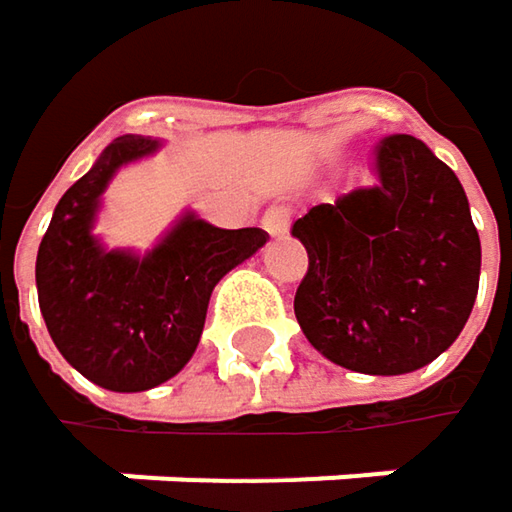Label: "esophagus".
Masks as SVG:
<instances>
[{"instance_id": "esophagus-1", "label": "esophagus", "mask_w": 512, "mask_h": 512, "mask_svg": "<svg viewBox=\"0 0 512 512\" xmlns=\"http://www.w3.org/2000/svg\"><path fill=\"white\" fill-rule=\"evenodd\" d=\"M288 224H291V212H288L285 206H271V209L262 215V227H265L274 238L285 236V233H288Z\"/></svg>"}]
</instances>
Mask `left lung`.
<instances>
[{
  "mask_svg": "<svg viewBox=\"0 0 512 512\" xmlns=\"http://www.w3.org/2000/svg\"><path fill=\"white\" fill-rule=\"evenodd\" d=\"M379 183L294 221L309 271L294 314L332 364L402 376L463 332L481 276V238L457 174L405 133L379 145Z\"/></svg>",
  "mask_w": 512,
  "mask_h": 512,
  "instance_id": "8db88e82",
  "label": "left lung"
}]
</instances>
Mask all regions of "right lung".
Listing matches in <instances>:
<instances>
[{
	"label": "right lung",
	"mask_w": 512,
	"mask_h": 512,
	"mask_svg": "<svg viewBox=\"0 0 512 512\" xmlns=\"http://www.w3.org/2000/svg\"><path fill=\"white\" fill-rule=\"evenodd\" d=\"M160 151L125 133L57 201L37 250V297L60 355L92 384L139 393L177 376L201 341L212 288L259 247V227L221 230L183 212L145 253L95 236L101 195L119 168Z\"/></svg>",
	"instance_id": "1"
}]
</instances>
